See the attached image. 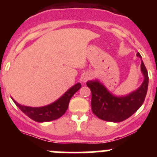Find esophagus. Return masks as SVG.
<instances>
[{"mask_svg":"<svg viewBox=\"0 0 157 157\" xmlns=\"http://www.w3.org/2000/svg\"><path fill=\"white\" fill-rule=\"evenodd\" d=\"M89 78H90V76H89V75H85V76H84V78H83V81H84V82L87 81V80L89 79Z\"/></svg>","mask_w":157,"mask_h":157,"instance_id":"1","label":"esophagus"}]
</instances>
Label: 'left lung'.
Here are the masks:
<instances>
[{
	"label": "left lung",
	"mask_w": 157,
	"mask_h": 157,
	"mask_svg": "<svg viewBox=\"0 0 157 157\" xmlns=\"http://www.w3.org/2000/svg\"><path fill=\"white\" fill-rule=\"evenodd\" d=\"M137 56L141 59L139 52ZM141 71L144 82L134 92L123 98L112 95L98 81L87 82L86 85L92 93L91 108L94 114L101 120L109 122H122L137 112L145 101L149 84L148 71L141 60Z\"/></svg>",
	"instance_id": "left-lung-1"
}]
</instances>
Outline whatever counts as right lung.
<instances>
[{
    "label": "right lung",
    "instance_id": "right-lung-1",
    "mask_svg": "<svg viewBox=\"0 0 157 157\" xmlns=\"http://www.w3.org/2000/svg\"><path fill=\"white\" fill-rule=\"evenodd\" d=\"M81 84L78 83L73 86L70 90L67 91L61 98L56 101L54 103L48 105L47 106L40 107V108H32V107L23 106L19 105L15 100V102L19 109L30 117L31 120L36 122H48L59 119L61 117L68 108L69 102L71 97L81 88Z\"/></svg>",
    "mask_w": 157,
    "mask_h": 157
}]
</instances>
